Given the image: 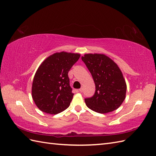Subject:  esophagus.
<instances>
[{
  "instance_id": "34e87169",
  "label": "esophagus",
  "mask_w": 156,
  "mask_h": 156,
  "mask_svg": "<svg viewBox=\"0 0 156 156\" xmlns=\"http://www.w3.org/2000/svg\"><path fill=\"white\" fill-rule=\"evenodd\" d=\"M79 91H80V92H82V91H83V88H80V89H79Z\"/></svg>"
}]
</instances>
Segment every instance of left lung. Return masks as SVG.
Returning a JSON list of instances; mask_svg holds the SVG:
<instances>
[{"label": "left lung", "instance_id": "1", "mask_svg": "<svg viewBox=\"0 0 156 156\" xmlns=\"http://www.w3.org/2000/svg\"><path fill=\"white\" fill-rule=\"evenodd\" d=\"M93 78L96 90L90 98H84L87 107L99 113L117 109L124 101L127 85L117 64L104 54H88L82 56Z\"/></svg>", "mask_w": 156, "mask_h": 156}]
</instances>
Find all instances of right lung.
Here are the masks:
<instances>
[{
  "mask_svg": "<svg viewBox=\"0 0 156 156\" xmlns=\"http://www.w3.org/2000/svg\"><path fill=\"white\" fill-rule=\"evenodd\" d=\"M80 55L55 53L42 62L32 84V98L46 113L55 115L69 107L74 94L69 86L68 72Z\"/></svg>",
  "mask_w": 156,
  "mask_h": 156,
  "instance_id": "right-lung-1",
  "label": "right lung"
}]
</instances>
